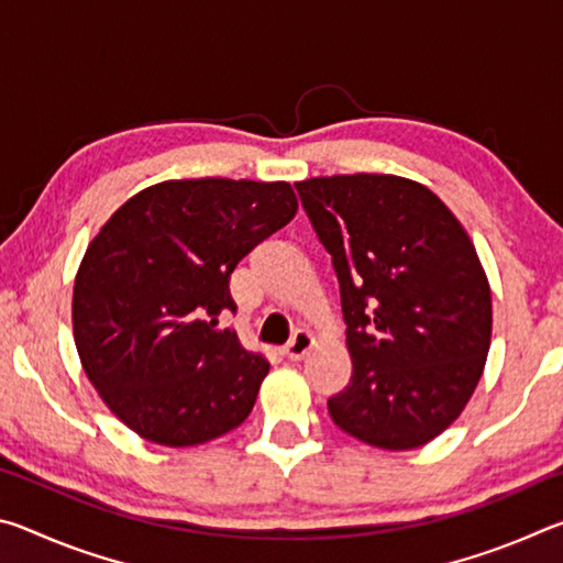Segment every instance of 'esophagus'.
Returning <instances> with one entry per match:
<instances>
[{
	"label": "esophagus",
	"instance_id": "esophagus-1",
	"mask_svg": "<svg viewBox=\"0 0 563 563\" xmlns=\"http://www.w3.org/2000/svg\"><path fill=\"white\" fill-rule=\"evenodd\" d=\"M312 347H316V338H312L310 332L298 330L292 335V340L288 342V347H285V357H288L290 362H298V360H302L305 355H308Z\"/></svg>",
	"mask_w": 563,
	"mask_h": 563
}]
</instances>
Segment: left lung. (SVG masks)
<instances>
[{"mask_svg":"<svg viewBox=\"0 0 563 563\" xmlns=\"http://www.w3.org/2000/svg\"><path fill=\"white\" fill-rule=\"evenodd\" d=\"M340 283L347 387L342 432L417 450L464 412L492 345V288L464 225L430 188L393 174L295 184Z\"/></svg>","mask_w":563,"mask_h":563,"instance_id":"obj_1","label":"left lung"}]
</instances>
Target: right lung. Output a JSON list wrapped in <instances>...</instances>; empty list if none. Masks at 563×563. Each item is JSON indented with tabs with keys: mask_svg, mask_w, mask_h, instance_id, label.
Listing matches in <instances>:
<instances>
[{
	"mask_svg": "<svg viewBox=\"0 0 563 563\" xmlns=\"http://www.w3.org/2000/svg\"><path fill=\"white\" fill-rule=\"evenodd\" d=\"M295 213L288 180H161L93 235L74 278V342L131 432L180 450L245 422L271 365L218 316L235 310V265Z\"/></svg>",
	"mask_w": 563,
	"mask_h": 563,
	"instance_id": "right-lung-1",
	"label": "right lung"
}]
</instances>
